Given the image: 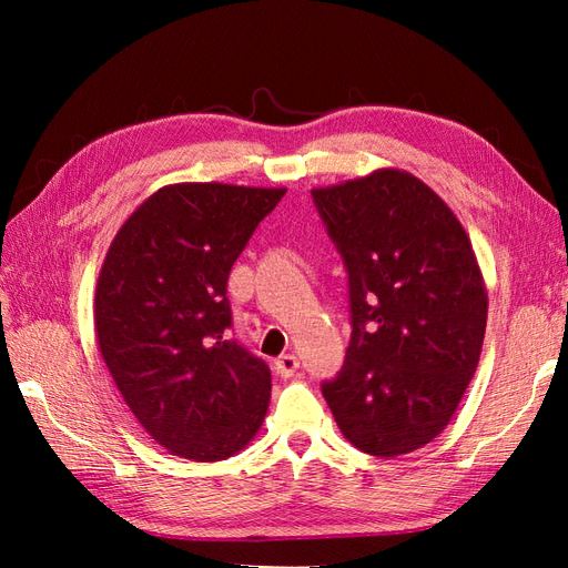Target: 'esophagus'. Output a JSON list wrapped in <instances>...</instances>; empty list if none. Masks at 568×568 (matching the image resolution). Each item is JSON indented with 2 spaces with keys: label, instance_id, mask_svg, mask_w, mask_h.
<instances>
[{
  "label": "esophagus",
  "instance_id": "34e87169",
  "mask_svg": "<svg viewBox=\"0 0 568 568\" xmlns=\"http://www.w3.org/2000/svg\"><path fill=\"white\" fill-rule=\"evenodd\" d=\"M274 369H277V374L284 376V379H288V376L298 369V357L291 353L282 355V357H277V363H274Z\"/></svg>",
  "mask_w": 568,
  "mask_h": 568
}]
</instances>
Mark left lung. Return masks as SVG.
I'll list each match as a JSON object with an SVG mask.
<instances>
[{
  "instance_id": "8db88e82",
  "label": "left lung",
  "mask_w": 568,
  "mask_h": 568,
  "mask_svg": "<svg viewBox=\"0 0 568 568\" xmlns=\"http://www.w3.org/2000/svg\"><path fill=\"white\" fill-rule=\"evenodd\" d=\"M351 286V343L322 384L357 450L398 457L450 424L484 346L488 294L467 232L405 170L313 189Z\"/></svg>"
}]
</instances>
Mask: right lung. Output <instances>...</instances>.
<instances>
[{
  "instance_id": "right-lung-1",
  "label": "right lung",
  "mask_w": 568,
  "mask_h": 568,
  "mask_svg": "<svg viewBox=\"0 0 568 568\" xmlns=\"http://www.w3.org/2000/svg\"><path fill=\"white\" fill-rule=\"evenodd\" d=\"M286 189L168 184L118 230L94 326L113 382L168 453L220 462L246 448L270 403V367L227 336V280Z\"/></svg>"
}]
</instances>
